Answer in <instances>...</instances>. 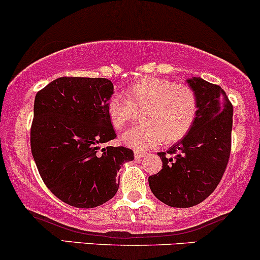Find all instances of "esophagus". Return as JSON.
Listing matches in <instances>:
<instances>
[{
	"mask_svg": "<svg viewBox=\"0 0 260 260\" xmlns=\"http://www.w3.org/2000/svg\"><path fill=\"white\" fill-rule=\"evenodd\" d=\"M147 156V153L145 152H135V159H142Z\"/></svg>",
	"mask_w": 260,
	"mask_h": 260,
	"instance_id": "1",
	"label": "esophagus"
}]
</instances>
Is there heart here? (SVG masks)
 <instances>
[{
  "instance_id": "b5f03b06",
  "label": "heart",
  "mask_w": 260,
  "mask_h": 260,
  "mask_svg": "<svg viewBox=\"0 0 260 260\" xmlns=\"http://www.w3.org/2000/svg\"><path fill=\"white\" fill-rule=\"evenodd\" d=\"M143 108L146 123L121 135V142L136 150L154 148L165 139L170 142L182 139L194 123L198 100L190 86L146 77L127 86L125 96H112L107 105L110 119L117 129L131 123L137 110Z\"/></svg>"
}]
</instances>
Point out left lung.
<instances>
[{"mask_svg": "<svg viewBox=\"0 0 260 260\" xmlns=\"http://www.w3.org/2000/svg\"><path fill=\"white\" fill-rule=\"evenodd\" d=\"M198 100L188 134L158 155L162 169L149 176L152 193L171 207H191L213 193L230 156L233 105L219 85L200 77L187 79Z\"/></svg>", "mask_w": 260, "mask_h": 260, "instance_id": "left-lung-1", "label": "left lung"}]
</instances>
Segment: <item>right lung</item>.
<instances>
[{
  "mask_svg": "<svg viewBox=\"0 0 260 260\" xmlns=\"http://www.w3.org/2000/svg\"><path fill=\"white\" fill-rule=\"evenodd\" d=\"M113 83L106 78L61 77L36 94L31 152L38 172L57 199L78 208L111 200L117 172L134 152L101 145L114 140L107 105Z\"/></svg>",
  "mask_w": 260,
  "mask_h": 260,
  "instance_id": "add662e5",
  "label": "right lung"
}]
</instances>
